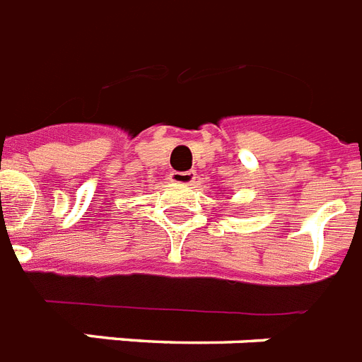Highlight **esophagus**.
<instances>
[{"label": "esophagus", "instance_id": "esophagus-1", "mask_svg": "<svg viewBox=\"0 0 362 362\" xmlns=\"http://www.w3.org/2000/svg\"><path fill=\"white\" fill-rule=\"evenodd\" d=\"M172 183L175 185H192L196 181V172L189 170V172H172L170 173Z\"/></svg>", "mask_w": 362, "mask_h": 362}]
</instances>
